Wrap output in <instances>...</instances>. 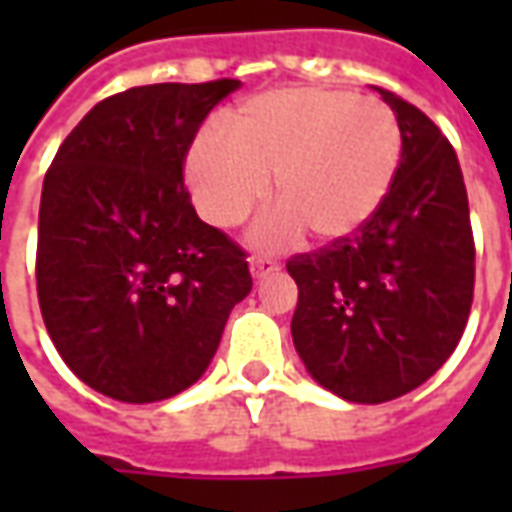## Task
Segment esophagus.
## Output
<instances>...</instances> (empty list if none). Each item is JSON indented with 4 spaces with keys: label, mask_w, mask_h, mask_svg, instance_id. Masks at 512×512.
<instances>
[{
    "label": "esophagus",
    "mask_w": 512,
    "mask_h": 512,
    "mask_svg": "<svg viewBox=\"0 0 512 512\" xmlns=\"http://www.w3.org/2000/svg\"><path fill=\"white\" fill-rule=\"evenodd\" d=\"M249 271L255 279H263L271 271H277V263H271L266 257H249Z\"/></svg>",
    "instance_id": "34e87169"
}]
</instances>
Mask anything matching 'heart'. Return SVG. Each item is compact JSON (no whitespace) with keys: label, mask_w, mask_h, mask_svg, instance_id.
<instances>
[{"label":"heart","mask_w":512,"mask_h":512,"mask_svg":"<svg viewBox=\"0 0 512 512\" xmlns=\"http://www.w3.org/2000/svg\"><path fill=\"white\" fill-rule=\"evenodd\" d=\"M403 139L373 98L323 87L252 95L224 117V136L202 134L186 156V183L213 227H235L263 205L268 178L279 211L255 241L288 246L304 230L334 244L356 235L389 197Z\"/></svg>","instance_id":"1"}]
</instances>
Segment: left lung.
Masks as SVG:
<instances>
[{
	"instance_id": "1",
	"label": "left lung",
	"mask_w": 512,
	"mask_h": 512,
	"mask_svg": "<svg viewBox=\"0 0 512 512\" xmlns=\"http://www.w3.org/2000/svg\"><path fill=\"white\" fill-rule=\"evenodd\" d=\"M403 153L381 211L351 238L288 260L290 321L310 376L351 403H384L425 384L461 340L474 296V235L455 150L400 95Z\"/></svg>"
}]
</instances>
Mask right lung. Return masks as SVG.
<instances>
[{"label":"right lung","instance_id":"add662e5","mask_svg":"<svg viewBox=\"0 0 512 512\" xmlns=\"http://www.w3.org/2000/svg\"><path fill=\"white\" fill-rule=\"evenodd\" d=\"M238 79L145 84L95 104L51 161L38 219V301L65 365L95 392L153 403L211 365L252 290L246 252L183 186L202 120Z\"/></svg>","mask_w":512,"mask_h":512}]
</instances>
